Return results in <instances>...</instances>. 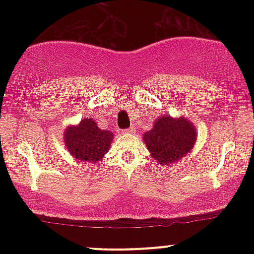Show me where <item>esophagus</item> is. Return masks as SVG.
I'll use <instances>...</instances> for the list:
<instances>
[{
    "instance_id": "obj_1",
    "label": "esophagus",
    "mask_w": 254,
    "mask_h": 254,
    "mask_svg": "<svg viewBox=\"0 0 254 254\" xmlns=\"http://www.w3.org/2000/svg\"><path fill=\"white\" fill-rule=\"evenodd\" d=\"M135 127H127V129H125L124 130V132L125 133H129V135H132V133H135Z\"/></svg>"
}]
</instances>
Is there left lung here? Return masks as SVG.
<instances>
[{
    "label": "left lung",
    "mask_w": 254,
    "mask_h": 254,
    "mask_svg": "<svg viewBox=\"0 0 254 254\" xmlns=\"http://www.w3.org/2000/svg\"><path fill=\"white\" fill-rule=\"evenodd\" d=\"M196 127L188 118L162 116L153 129L143 133V141L150 155L161 165L176 164L189 154L196 143Z\"/></svg>",
    "instance_id": "1"
}]
</instances>
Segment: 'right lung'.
Wrapping results in <instances>:
<instances>
[{"label":"right lung","instance_id":"add662e5","mask_svg":"<svg viewBox=\"0 0 254 254\" xmlns=\"http://www.w3.org/2000/svg\"><path fill=\"white\" fill-rule=\"evenodd\" d=\"M113 132L99 129L95 121L83 118L77 125H70L64 131V142L70 155L82 162L101 161L110 150Z\"/></svg>","mask_w":254,"mask_h":254}]
</instances>
